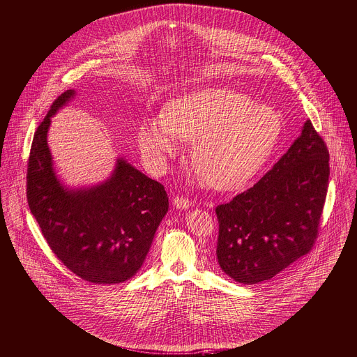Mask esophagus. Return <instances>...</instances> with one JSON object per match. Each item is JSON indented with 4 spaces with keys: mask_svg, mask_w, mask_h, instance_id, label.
Instances as JSON below:
<instances>
[{
    "mask_svg": "<svg viewBox=\"0 0 357 357\" xmlns=\"http://www.w3.org/2000/svg\"><path fill=\"white\" fill-rule=\"evenodd\" d=\"M172 202H174V206L178 207V208H188L189 204H190V202L186 196H179V195L175 196Z\"/></svg>",
    "mask_w": 357,
    "mask_h": 357,
    "instance_id": "obj_1",
    "label": "esophagus"
}]
</instances>
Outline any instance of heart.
Instances as JSON below:
<instances>
[{
  "label": "heart",
  "mask_w": 357,
  "mask_h": 357,
  "mask_svg": "<svg viewBox=\"0 0 357 357\" xmlns=\"http://www.w3.org/2000/svg\"><path fill=\"white\" fill-rule=\"evenodd\" d=\"M280 114L243 92L204 88L171 100L162 119H146L139 144L155 167L179 150V140L193 143L192 162L211 188L244 186L275 151L282 136Z\"/></svg>",
  "instance_id": "heart-1"
}]
</instances>
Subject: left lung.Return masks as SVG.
I'll use <instances>...</instances> for the list:
<instances>
[{
  "instance_id": "left-lung-1",
  "label": "left lung",
  "mask_w": 357,
  "mask_h": 357,
  "mask_svg": "<svg viewBox=\"0 0 357 357\" xmlns=\"http://www.w3.org/2000/svg\"><path fill=\"white\" fill-rule=\"evenodd\" d=\"M329 151L311 121L252 188L218 204L217 261L235 282L255 284L307 255L318 236Z\"/></svg>"
}]
</instances>
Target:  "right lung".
<instances>
[{
  "instance_id": "obj_1",
  "label": "right lung",
  "mask_w": 357,
  "mask_h": 357,
  "mask_svg": "<svg viewBox=\"0 0 357 357\" xmlns=\"http://www.w3.org/2000/svg\"><path fill=\"white\" fill-rule=\"evenodd\" d=\"M73 96L74 91L67 89L56 98L33 136L28 204L52 252L67 269L91 283H122L142 268L168 211V195L160 182L123 158L105 183L79 190L61 186L46 137L50 117Z\"/></svg>"
}]
</instances>
